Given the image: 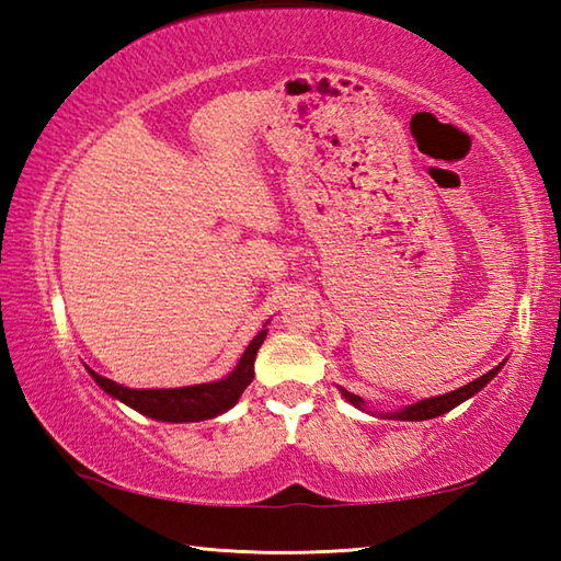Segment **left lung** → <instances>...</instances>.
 I'll return each mask as SVG.
<instances>
[{
  "label": "left lung",
  "mask_w": 561,
  "mask_h": 561,
  "mask_svg": "<svg viewBox=\"0 0 561 561\" xmlns=\"http://www.w3.org/2000/svg\"><path fill=\"white\" fill-rule=\"evenodd\" d=\"M502 366H505V360H502L500 366L492 368V371L482 374L480 378H474V381H470L468 386L455 388V391L445 393V396L423 398V401L411 403V405H403V408H398V411H391V413H376V415L391 417V421H428V417H438V415H443V413L453 411V408H458L460 403L468 401V398H472L474 393H480L482 388H485V386L492 381V378H495V376L500 374ZM339 391H341V396H344L351 405L358 408V411L374 413V411H368L366 403H364V398H360V396L351 393V391H346V388H341V386H339Z\"/></svg>",
  "instance_id": "obj_1"
}]
</instances>
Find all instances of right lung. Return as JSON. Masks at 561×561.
Masks as SVG:
<instances>
[{
    "label": "right lung",
    "instance_id": "1",
    "mask_svg": "<svg viewBox=\"0 0 561 561\" xmlns=\"http://www.w3.org/2000/svg\"><path fill=\"white\" fill-rule=\"evenodd\" d=\"M267 336V324L257 336L250 341L244 354L237 360V366L225 378H217L210 383H195L183 388H128L121 386L111 378L101 376L87 366L89 376L96 381L103 393H108L116 401L126 403L133 411L144 413L153 421L163 423H197L210 421L230 411V408L240 401L244 388L252 383L254 378V358Z\"/></svg>",
    "mask_w": 561,
    "mask_h": 561
}]
</instances>
